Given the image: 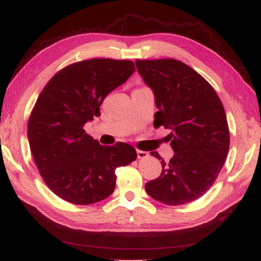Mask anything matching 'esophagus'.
Wrapping results in <instances>:
<instances>
[{
  "instance_id": "esophagus-1",
  "label": "esophagus",
  "mask_w": 261,
  "mask_h": 261,
  "mask_svg": "<svg viewBox=\"0 0 261 261\" xmlns=\"http://www.w3.org/2000/svg\"><path fill=\"white\" fill-rule=\"evenodd\" d=\"M147 155H149V153H147V152L142 151V150H137V158H139V159L146 158Z\"/></svg>"
}]
</instances>
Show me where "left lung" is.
<instances>
[{
	"label": "left lung",
	"instance_id": "left-lung-1",
	"mask_svg": "<svg viewBox=\"0 0 261 261\" xmlns=\"http://www.w3.org/2000/svg\"><path fill=\"white\" fill-rule=\"evenodd\" d=\"M137 71L154 93L156 128L171 129L174 156L158 178L145 184L151 198L168 205L192 202L215 183L229 149V129L223 103L204 78L174 59L136 60Z\"/></svg>",
	"mask_w": 261,
	"mask_h": 261
}]
</instances>
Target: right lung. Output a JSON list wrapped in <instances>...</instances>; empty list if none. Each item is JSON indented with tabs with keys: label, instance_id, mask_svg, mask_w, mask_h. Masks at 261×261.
Wrapping results in <instances>:
<instances>
[{
	"label": "right lung",
	"instance_id": "obj_1",
	"mask_svg": "<svg viewBox=\"0 0 261 261\" xmlns=\"http://www.w3.org/2000/svg\"><path fill=\"white\" fill-rule=\"evenodd\" d=\"M134 71L130 60L90 59L65 67L43 88L27 135L39 174L59 198L82 205L105 200L115 190L116 169L136 159L132 145H101L84 129Z\"/></svg>",
	"mask_w": 261,
	"mask_h": 261
}]
</instances>
